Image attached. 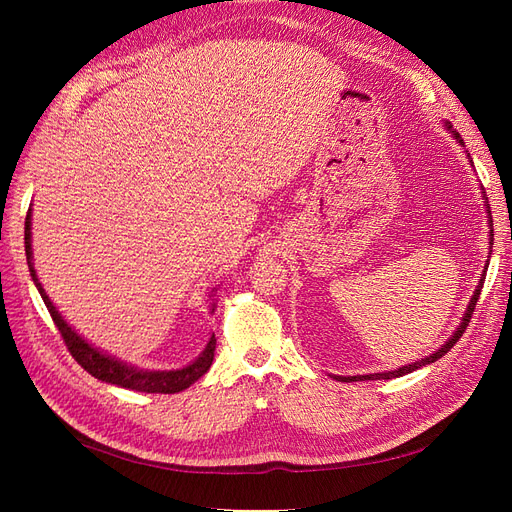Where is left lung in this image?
<instances>
[{
    "instance_id": "obj_1",
    "label": "left lung",
    "mask_w": 512,
    "mask_h": 512,
    "mask_svg": "<svg viewBox=\"0 0 512 512\" xmlns=\"http://www.w3.org/2000/svg\"><path fill=\"white\" fill-rule=\"evenodd\" d=\"M446 126V130H451V134H453V138H457V141L463 145V138L459 136V132L457 130H453V126L451 123H444ZM472 162V160H470ZM485 194V192H483ZM487 200V198H485ZM487 213H489V209H487ZM489 226H493L491 224V213H489ZM491 241H493V235H491ZM489 241V245L493 247V243ZM483 284H485V273H483V280L478 282V286H476V290H474V294H472V299H470V305H468V309H466V314H463V318H461V324H459V329L446 339V344L442 346V348H438L436 352L433 354H429V356H425V359H421V361H416V363H410V365H404V367H399V369H393V371H382V374H369V376H335V380H339V382H356V380H391V378H399V376H406V374H410V371H416L418 367H425V365H429V363H433V361H438V359H442V356L451 350L457 342H459V337L463 335V331H466V327H468V322H470V318H472V312H474V307H476V301H478V294H480V288H483Z\"/></svg>"
}]
</instances>
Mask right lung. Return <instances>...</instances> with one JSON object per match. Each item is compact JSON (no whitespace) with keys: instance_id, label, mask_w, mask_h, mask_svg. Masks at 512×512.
<instances>
[{"instance_id":"obj_1","label":"right lung","mask_w":512,"mask_h":512,"mask_svg":"<svg viewBox=\"0 0 512 512\" xmlns=\"http://www.w3.org/2000/svg\"><path fill=\"white\" fill-rule=\"evenodd\" d=\"M25 254H27V265H29V273H32V280L40 292L46 309H49L55 327L59 329L61 337H64L70 354L74 356L76 363H79L85 371H89L94 378L108 384H117L121 389H132L141 393H179L188 389L190 384H194L200 376H205L209 371L213 363V352H215V335H211L209 344L205 346L203 352L198 354L196 361H192L190 365H185L181 369H170V371H149V369L132 367L128 363L117 361L115 356L100 352L89 342H85V339L76 333L64 318H61L57 307L49 299V294L44 292L42 284L38 282V275L32 262L34 258L32 256V209H29L25 218Z\"/></svg>"}]
</instances>
